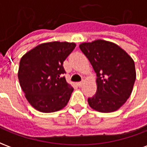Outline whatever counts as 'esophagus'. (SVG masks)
<instances>
[{
    "label": "esophagus",
    "instance_id": "1",
    "mask_svg": "<svg viewBox=\"0 0 147 147\" xmlns=\"http://www.w3.org/2000/svg\"><path fill=\"white\" fill-rule=\"evenodd\" d=\"M77 85H78V86H82V85H83V82H79V83H77Z\"/></svg>",
    "mask_w": 147,
    "mask_h": 147
}]
</instances>
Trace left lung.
Masks as SVG:
<instances>
[{
  "mask_svg": "<svg viewBox=\"0 0 147 147\" xmlns=\"http://www.w3.org/2000/svg\"><path fill=\"white\" fill-rule=\"evenodd\" d=\"M80 49L97 75V92L88 104L101 113L117 111L132 92L136 79L133 59L119 45L102 39L83 42Z\"/></svg>",
  "mask_w": 147,
  "mask_h": 147,
  "instance_id": "8db88e82",
  "label": "left lung"
}]
</instances>
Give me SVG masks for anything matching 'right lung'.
Listing matches in <instances>:
<instances>
[{
  "label": "right lung",
  "instance_id": "obj_1",
  "mask_svg": "<svg viewBox=\"0 0 147 147\" xmlns=\"http://www.w3.org/2000/svg\"><path fill=\"white\" fill-rule=\"evenodd\" d=\"M76 45L51 42L37 45L22 57L18 78L25 97L42 113H53L67 105L73 87L66 82L63 63Z\"/></svg>",
  "mask_w": 147,
  "mask_h": 147
}]
</instances>
